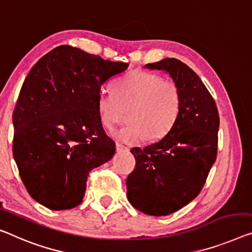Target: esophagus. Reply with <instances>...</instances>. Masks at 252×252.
<instances>
[{
    "instance_id": "34e87169",
    "label": "esophagus",
    "mask_w": 252,
    "mask_h": 252,
    "mask_svg": "<svg viewBox=\"0 0 252 252\" xmlns=\"http://www.w3.org/2000/svg\"><path fill=\"white\" fill-rule=\"evenodd\" d=\"M116 151H117L118 153L126 152V151H128V148H127V146H125V145L121 144V143H116Z\"/></svg>"
}]
</instances>
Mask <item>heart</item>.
Returning <instances> with one entry per match:
<instances>
[{"instance_id":"1","label":"heart","mask_w":252,"mask_h":252,"mask_svg":"<svg viewBox=\"0 0 252 252\" xmlns=\"http://www.w3.org/2000/svg\"><path fill=\"white\" fill-rule=\"evenodd\" d=\"M100 122L113 129L125 121L129 123L114 136L124 143H138L145 138L160 139L175 125L181 109V94L171 80L157 73L135 69L116 79L113 91L101 89L96 99Z\"/></svg>"}]
</instances>
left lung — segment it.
<instances>
[{"instance_id":"1","label":"left lung","mask_w":252,"mask_h":252,"mask_svg":"<svg viewBox=\"0 0 252 252\" xmlns=\"http://www.w3.org/2000/svg\"><path fill=\"white\" fill-rule=\"evenodd\" d=\"M146 67L169 73L180 90L181 109L165 136L130 150L136 165L127 177V198L144 214L165 216L202 191L218 156L220 116L202 80L181 61L164 59Z\"/></svg>"}]
</instances>
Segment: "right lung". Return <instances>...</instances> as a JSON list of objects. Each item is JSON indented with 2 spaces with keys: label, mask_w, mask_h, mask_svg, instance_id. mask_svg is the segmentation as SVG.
Here are the masks:
<instances>
[{
  "label": "right lung",
  "mask_w": 252,
  "mask_h": 252,
  "mask_svg": "<svg viewBox=\"0 0 252 252\" xmlns=\"http://www.w3.org/2000/svg\"><path fill=\"white\" fill-rule=\"evenodd\" d=\"M127 63L62 45L33 65L13 111V157L27 191L53 211L82 203L89 172L114 157L96 99Z\"/></svg>",
  "instance_id": "right-lung-1"
}]
</instances>
